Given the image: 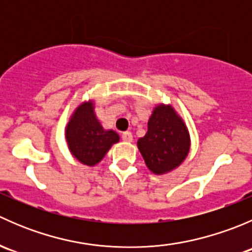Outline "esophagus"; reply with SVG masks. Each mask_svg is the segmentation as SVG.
Segmentation results:
<instances>
[{"mask_svg":"<svg viewBox=\"0 0 252 252\" xmlns=\"http://www.w3.org/2000/svg\"><path fill=\"white\" fill-rule=\"evenodd\" d=\"M122 139H123V141L131 142L133 141V134H131L130 131H126V133L122 134Z\"/></svg>","mask_w":252,"mask_h":252,"instance_id":"obj_1","label":"esophagus"}]
</instances>
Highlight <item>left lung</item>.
<instances>
[{"instance_id": "1", "label": "left lung", "mask_w": 252, "mask_h": 252, "mask_svg": "<svg viewBox=\"0 0 252 252\" xmlns=\"http://www.w3.org/2000/svg\"><path fill=\"white\" fill-rule=\"evenodd\" d=\"M190 146L189 129L173 106H155L147 122V133L138 140L147 168L156 175L174 171L185 161Z\"/></svg>"}]
</instances>
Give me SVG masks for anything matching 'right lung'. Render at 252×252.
<instances>
[{"label": "right lung", "instance_id": "right-lung-1", "mask_svg": "<svg viewBox=\"0 0 252 252\" xmlns=\"http://www.w3.org/2000/svg\"><path fill=\"white\" fill-rule=\"evenodd\" d=\"M65 141L70 154L84 166L94 167L102 161L119 135L112 129H105L95 113V101L79 103L69 117L64 129Z\"/></svg>", "mask_w": 252, "mask_h": 252}]
</instances>
